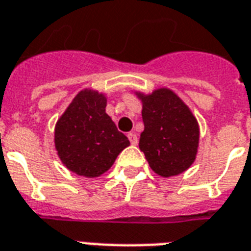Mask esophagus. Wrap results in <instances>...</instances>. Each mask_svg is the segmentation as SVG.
<instances>
[{"mask_svg": "<svg viewBox=\"0 0 251 251\" xmlns=\"http://www.w3.org/2000/svg\"><path fill=\"white\" fill-rule=\"evenodd\" d=\"M127 138H129V141H130V143H131V145H137V143H138V139H137V134H135V133L127 134Z\"/></svg>", "mask_w": 251, "mask_h": 251, "instance_id": "1", "label": "esophagus"}]
</instances>
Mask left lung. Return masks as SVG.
Masks as SVG:
<instances>
[{"instance_id": "8db88e82", "label": "left lung", "mask_w": 251, "mask_h": 251, "mask_svg": "<svg viewBox=\"0 0 251 251\" xmlns=\"http://www.w3.org/2000/svg\"><path fill=\"white\" fill-rule=\"evenodd\" d=\"M145 130L139 149L151 170L163 177L179 175L191 167L198 154L199 125L189 108L167 88L141 95Z\"/></svg>"}]
</instances>
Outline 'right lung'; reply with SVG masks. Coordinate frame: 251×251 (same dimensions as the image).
<instances>
[{
  "label": "right lung",
  "mask_w": 251,
  "mask_h": 251,
  "mask_svg": "<svg viewBox=\"0 0 251 251\" xmlns=\"http://www.w3.org/2000/svg\"><path fill=\"white\" fill-rule=\"evenodd\" d=\"M106 97L92 89L79 92L55 126L57 155L70 171L96 177L112 167L130 145L105 113Z\"/></svg>",
  "instance_id": "1"
}]
</instances>
